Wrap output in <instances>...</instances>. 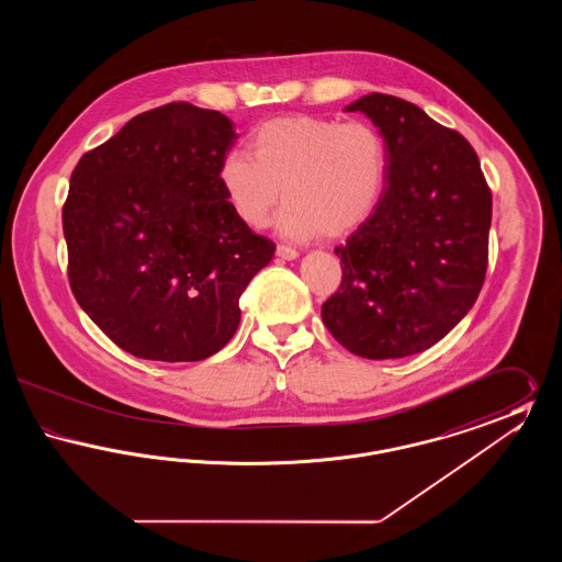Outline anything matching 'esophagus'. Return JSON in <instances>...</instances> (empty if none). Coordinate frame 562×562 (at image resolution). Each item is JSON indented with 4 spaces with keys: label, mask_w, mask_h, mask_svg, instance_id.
Returning a JSON list of instances; mask_svg holds the SVG:
<instances>
[{
    "label": "esophagus",
    "mask_w": 562,
    "mask_h": 562,
    "mask_svg": "<svg viewBox=\"0 0 562 562\" xmlns=\"http://www.w3.org/2000/svg\"><path fill=\"white\" fill-rule=\"evenodd\" d=\"M276 255L280 257V259H284V261H293L299 257V252L291 248V246H284V244H278V248H276Z\"/></svg>",
    "instance_id": "1"
}]
</instances>
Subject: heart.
I'll list each match as a JSON object with an SVG mask.
<instances>
[{"label":"heart","mask_w":562,"mask_h":562,"mask_svg":"<svg viewBox=\"0 0 562 562\" xmlns=\"http://www.w3.org/2000/svg\"><path fill=\"white\" fill-rule=\"evenodd\" d=\"M250 154L232 151L218 166L232 211L263 227L284 195L278 227L299 240L358 229L379 206L387 179L385 143L364 122L271 120L252 134Z\"/></svg>","instance_id":"b5f03b06"}]
</instances>
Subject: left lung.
Returning a JSON list of instances; mask_svg holds the SVG:
<instances>
[{"instance_id":"1","label":"left lung","mask_w":562,"mask_h":562,"mask_svg":"<svg viewBox=\"0 0 562 562\" xmlns=\"http://www.w3.org/2000/svg\"><path fill=\"white\" fill-rule=\"evenodd\" d=\"M346 111L379 128L387 179L374 213L335 248L344 280L322 321L356 356L406 358L438 344L479 299L491 191L472 145L424 109L373 92Z\"/></svg>"}]
</instances>
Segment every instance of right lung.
Wrapping results in <instances>:
<instances>
[{
	"label": "right lung",
	"instance_id": "add662e5",
	"mask_svg": "<svg viewBox=\"0 0 562 562\" xmlns=\"http://www.w3.org/2000/svg\"><path fill=\"white\" fill-rule=\"evenodd\" d=\"M236 140L223 113L170 103L133 117L71 175V291L136 358L195 362L225 348L244 289L273 257V241L250 232L218 183Z\"/></svg>",
	"mask_w": 562,
	"mask_h": 562
}]
</instances>
